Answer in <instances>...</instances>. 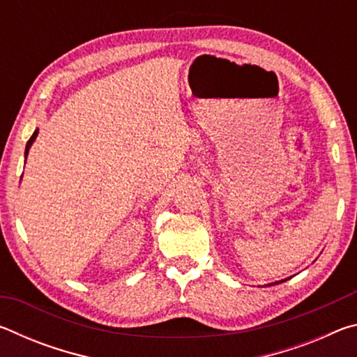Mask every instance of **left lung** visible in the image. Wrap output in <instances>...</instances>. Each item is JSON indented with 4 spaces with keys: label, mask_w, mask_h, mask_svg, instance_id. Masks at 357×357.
<instances>
[{
    "label": "left lung",
    "mask_w": 357,
    "mask_h": 357,
    "mask_svg": "<svg viewBox=\"0 0 357 357\" xmlns=\"http://www.w3.org/2000/svg\"><path fill=\"white\" fill-rule=\"evenodd\" d=\"M287 279H283V280H277V282H274V283H269V285H266V287H273V285H277V283H282V282H285Z\"/></svg>",
    "instance_id": "8db88e82"
}]
</instances>
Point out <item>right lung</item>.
Masks as SVG:
<instances>
[{
  "mask_svg": "<svg viewBox=\"0 0 357 357\" xmlns=\"http://www.w3.org/2000/svg\"><path fill=\"white\" fill-rule=\"evenodd\" d=\"M38 134H39V129L34 130V134L31 135V138H29L28 143H26V149H25V162H26V157H28V153H29V148H31V144L34 143L36 138H38Z\"/></svg>",
  "mask_w": 357,
  "mask_h": 357,
  "instance_id": "1",
  "label": "right lung"
}]
</instances>
